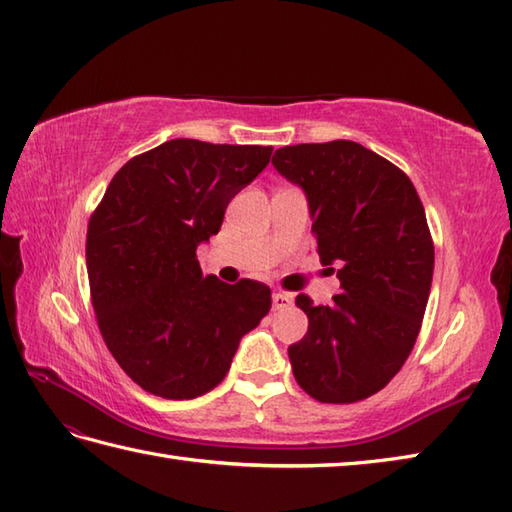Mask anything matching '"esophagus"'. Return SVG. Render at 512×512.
Segmentation results:
<instances>
[{
	"label": "esophagus",
	"instance_id": "obj_1",
	"mask_svg": "<svg viewBox=\"0 0 512 512\" xmlns=\"http://www.w3.org/2000/svg\"><path fill=\"white\" fill-rule=\"evenodd\" d=\"M271 304H274V311H282V309H287V306L293 304V298L289 293L276 291L274 295H271Z\"/></svg>",
	"mask_w": 512,
	"mask_h": 512
}]
</instances>
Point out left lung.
<instances>
[{
    "mask_svg": "<svg viewBox=\"0 0 512 512\" xmlns=\"http://www.w3.org/2000/svg\"><path fill=\"white\" fill-rule=\"evenodd\" d=\"M271 164L306 195L320 263L342 267L331 306L295 300L309 331L289 346L293 377L322 403L368 399L410 357L425 315L434 243L423 203L403 170L350 140L285 146Z\"/></svg>",
    "mask_w": 512,
    "mask_h": 512,
    "instance_id": "8db88e82",
    "label": "left lung"
}]
</instances>
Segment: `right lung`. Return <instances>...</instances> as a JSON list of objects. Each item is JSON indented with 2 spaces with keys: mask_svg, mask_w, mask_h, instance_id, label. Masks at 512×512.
Segmentation results:
<instances>
[{
  "mask_svg": "<svg viewBox=\"0 0 512 512\" xmlns=\"http://www.w3.org/2000/svg\"><path fill=\"white\" fill-rule=\"evenodd\" d=\"M271 146L168 140L124 164L87 227V276L102 339L162 399H197L230 370L271 309L263 282L203 278L197 247L269 164Z\"/></svg>",
  "mask_w": 512,
  "mask_h": 512,
  "instance_id": "obj_1",
  "label": "right lung"
}]
</instances>
